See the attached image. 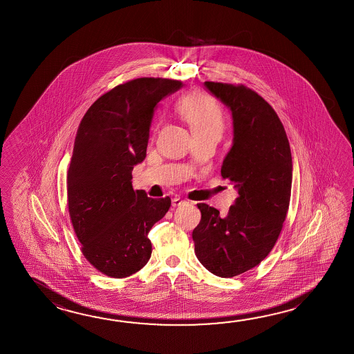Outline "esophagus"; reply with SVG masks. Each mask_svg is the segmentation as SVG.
<instances>
[{
    "instance_id": "obj_1",
    "label": "esophagus",
    "mask_w": 354,
    "mask_h": 354,
    "mask_svg": "<svg viewBox=\"0 0 354 354\" xmlns=\"http://www.w3.org/2000/svg\"><path fill=\"white\" fill-rule=\"evenodd\" d=\"M184 203H185V201H183L180 198H173V201H171V205H173V207H179V205L184 204Z\"/></svg>"
}]
</instances>
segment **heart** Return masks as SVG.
Masks as SVG:
<instances>
[{"mask_svg":"<svg viewBox=\"0 0 354 354\" xmlns=\"http://www.w3.org/2000/svg\"><path fill=\"white\" fill-rule=\"evenodd\" d=\"M178 112L188 123L194 138H219L224 129V117L219 103L208 94L193 92L178 103Z\"/></svg>","mask_w":354,"mask_h":354,"instance_id":"1","label":"heart"}]
</instances>
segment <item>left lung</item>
<instances>
[{
  "instance_id": "8db88e82",
  "label": "left lung",
  "mask_w": 354,
  "mask_h": 354,
  "mask_svg": "<svg viewBox=\"0 0 354 354\" xmlns=\"http://www.w3.org/2000/svg\"><path fill=\"white\" fill-rule=\"evenodd\" d=\"M231 109L233 145L221 174L239 192L225 216L199 203L193 231L198 260L212 274L233 277L257 266L274 248L289 209L292 159L274 109L243 84L204 82Z\"/></svg>"
}]
</instances>
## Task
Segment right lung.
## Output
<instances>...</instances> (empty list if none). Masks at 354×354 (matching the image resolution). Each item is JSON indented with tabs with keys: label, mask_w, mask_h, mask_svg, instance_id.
I'll return each mask as SVG.
<instances>
[{
	"label": "right lung",
	"mask_w": 354,
	"mask_h": 354,
	"mask_svg": "<svg viewBox=\"0 0 354 354\" xmlns=\"http://www.w3.org/2000/svg\"><path fill=\"white\" fill-rule=\"evenodd\" d=\"M180 80L138 78L101 95L80 121L66 176L68 208L82 253L102 274L122 279L151 257L147 233L171 205L132 188L153 111Z\"/></svg>",
	"instance_id": "obj_1"
}]
</instances>
